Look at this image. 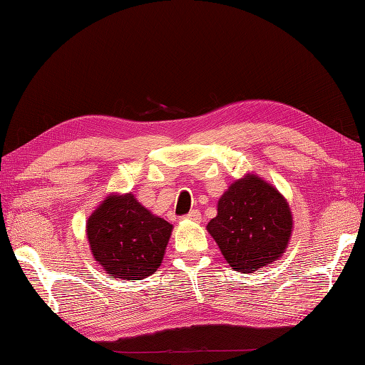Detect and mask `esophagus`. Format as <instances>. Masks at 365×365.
<instances>
[{"instance_id": "esophagus-1", "label": "esophagus", "mask_w": 365, "mask_h": 365, "mask_svg": "<svg viewBox=\"0 0 365 365\" xmlns=\"http://www.w3.org/2000/svg\"><path fill=\"white\" fill-rule=\"evenodd\" d=\"M187 220L200 221V212H199V210H191V212L187 215Z\"/></svg>"}]
</instances>
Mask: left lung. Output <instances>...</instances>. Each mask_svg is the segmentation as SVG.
Wrapping results in <instances>:
<instances>
[{
  "instance_id": "1",
  "label": "left lung",
  "mask_w": 365,
  "mask_h": 365,
  "mask_svg": "<svg viewBox=\"0 0 365 365\" xmlns=\"http://www.w3.org/2000/svg\"><path fill=\"white\" fill-rule=\"evenodd\" d=\"M293 218L285 197L273 185L247 174L218 200V215L207 230L238 273H251L282 257Z\"/></svg>"
}]
</instances>
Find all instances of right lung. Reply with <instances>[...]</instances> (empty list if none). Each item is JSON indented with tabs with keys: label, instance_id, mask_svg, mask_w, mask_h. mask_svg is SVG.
I'll list each match as a JSON object with an SVG mask.
<instances>
[{
	"label": "right lung",
	"instance_id": "right-lung-1",
	"mask_svg": "<svg viewBox=\"0 0 365 365\" xmlns=\"http://www.w3.org/2000/svg\"><path fill=\"white\" fill-rule=\"evenodd\" d=\"M173 224L152 215L131 192L108 196L89 216L91 252L105 273L141 281L161 265Z\"/></svg>",
	"mask_w": 365,
	"mask_h": 365
}]
</instances>
